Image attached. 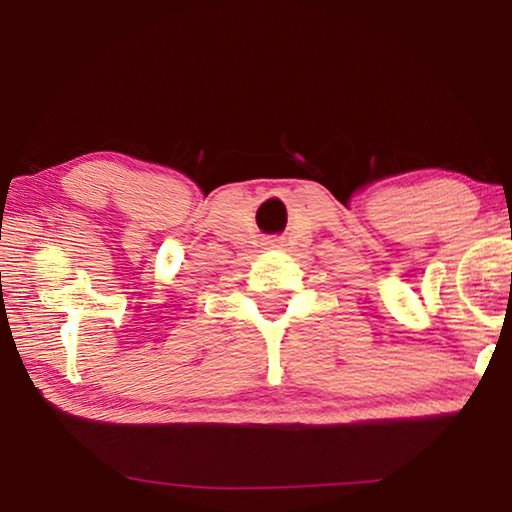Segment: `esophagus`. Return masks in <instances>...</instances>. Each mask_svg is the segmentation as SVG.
<instances>
[{
	"label": "esophagus",
	"instance_id": "obj_1",
	"mask_svg": "<svg viewBox=\"0 0 512 512\" xmlns=\"http://www.w3.org/2000/svg\"><path fill=\"white\" fill-rule=\"evenodd\" d=\"M268 246H271V248H280L282 244H280V241H277V239H275V241H268Z\"/></svg>",
	"mask_w": 512,
	"mask_h": 512
}]
</instances>
